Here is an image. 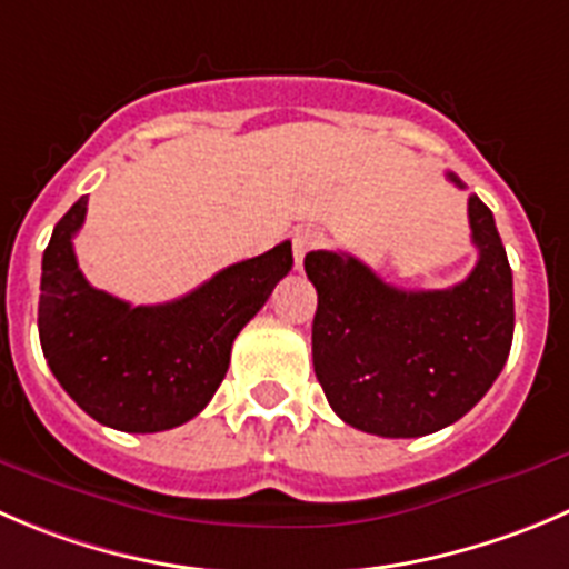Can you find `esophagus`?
Wrapping results in <instances>:
<instances>
[{
	"instance_id": "esophagus-1",
	"label": "esophagus",
	"mask_w": 569,
	"mask_h": 569,
	"mask_svg": "<svg viewBox=\"0 0 569 569\" xmlns=\"http://www.w3.org/2000/svg\"><path fill=\"white\" fill-rule=\"evenodd\" d=\"M319 241H322V236H319L313 228H297L295 230V239H291V244H295V263H297V269L302 267V261H306L308 252L317 250Z\"/></svg>"
}]
</instances>
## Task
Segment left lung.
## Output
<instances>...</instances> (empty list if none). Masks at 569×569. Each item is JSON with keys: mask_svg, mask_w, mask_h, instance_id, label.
I'll list each match as a JSON object with an SVG mask.
<instances>
[{"mask_svg": "<svg viewBox=\"0 0 569 569\" xmlns=\"http://www.w3.org/2000/svg\"><path fill=\"white\" fill-rule=\"evenodd\" d=\"M450 183L465 189L453 172ZM478 263L461 283L406 291L345 252L306 256L317 289L313 372L330 408L363 433L413 439L465 417L503 369L515 283L495 217L467 202Z\"/></svg>", "mask_w": 569, "mask_h": 569, "instance_id": "left-lung-1", "label": "left lung"}]
</instances>
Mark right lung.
Instances as JSON below:
<instances>
[{"label":"right lung","mask_w":569,"mask_h":569,"mask_svg":"<svg viewBox=\"0 0 569 569\" xmlns=\"http://www.w3.org/2000/svg\"><path fill=\"white\" fill-rule=\"evenodd\" d=\"M80 197L43 250L38 336L66 395L97 422L158 433L189 422L217 395L239 330L289 274L291 241L233 263L180 300L130 306L82 278L74 256Z\"/></svg>","instance_id":"right-lung-1"}]
</instances>
